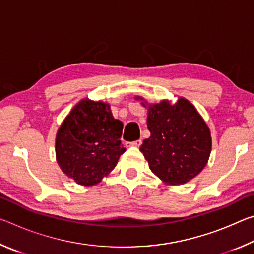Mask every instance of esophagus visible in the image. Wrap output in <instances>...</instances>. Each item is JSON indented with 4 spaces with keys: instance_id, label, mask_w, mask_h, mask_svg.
<instances>
[{
    "instance_id": "1",
    "label": "esophagus",
    "mask_w": 254,
    "mask_h": 254,
    "mask_svg": "<svg viewBox=\"0 0 254 254\" xmlns=\"http://www.w3.org/2000/svg\"><path fill=\"white\" fill-rule=\"evenodd\" d=\"M131 145H133V147H140L141 144H142V140H135V141H133V142H131L130 143Z\"/></svg>"
}]
</instances>
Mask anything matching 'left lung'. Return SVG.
<instances>
[{"mask_svg": "<svg viewBox=\"0 0 254 254\" xmlns=\"http://www.w3.org/2000/svg\"><path fill=\"white\" fill-rule=\"evenodd\" d=\"M142 105L147 107V102ZM147 126L151 135L143 140L140 151L162 182L182 185L204 169L212 137L207 124L186 98L179 97L174 105L168 101L148 105Z\"/></svg>", "mask_w": 254, "mask_h": 254, "instance_id": "8db88e82", "label": "left lung"}]
</instances>
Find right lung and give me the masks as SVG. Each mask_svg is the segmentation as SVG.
<instances>
[{
	"label": "right lung",
	"instance_id": "add662e5",
	"mask_svg": "<svg viewBox=\"0 0 254 254\" xmlns=\"http://www.w3.org/2000/svg\"><path fill=\"white\" fill-rule=\"evenodd\" d=\"M122 130L123 123L113 118L110 104L81 100L64 120L56 136L60 169L83 186L98 184L126 151Z\"/></svg>",
	"mask_w": 254,
	"mask_h": 254
}]
</instances>
